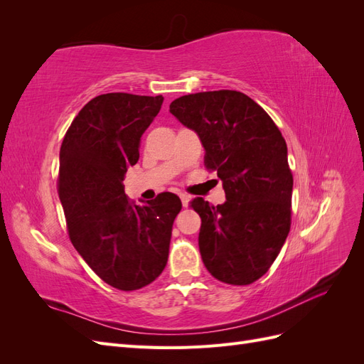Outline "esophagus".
Listing matches in <instances>:
<instances>
[{
	"label": "esophagus",
	"instance_id": "esophagus-1",
	"mask_svg": "<svg viewBox=\"0 0 364 364\" xmlns=\"http://www.w3.org/2000/svg\"><path fill=\"white\" fill-rule=\"evenodd\" d=\"M179 197H181V200H182V205L186 208V206H188L190 205V196L188 194H179Z\"/></svg>",
	"mask_w": 364,
	"mask_h": 364
}]
</instances>
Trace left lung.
Returning a JSON list of instances; mask_svg holds the SVG:
<instances>
[{
	"label": "left lung",
	"mask_w": 364,
	"mask_h": 364,
	"mask_svg": "<svg viewBox=\"0 0 364 364\" xmlns=\"http://www.w3.org/2000/svg\"><path fill=\"white\" fill-rule=\"evenodd\" d=\"M170 112L194 130L206 168L217 170L226 202H191L200 215L199 249L218 281L247 285L277 259L290 232L293 176L287 144L264 109L243 92L209 91L176 98Z\"/></svg>",
	"instance_id": "left-lung-1"
}]
</instances>
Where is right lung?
Here are the masks:
<instances>
[{
    "mask_svg": "<svg viewBox=\"0 0 364 364\" xmlns=\"http://www.w3.org/2000/svg\"><path fill=\"white\" fill-rule=\"evenodd\" d=\"M162 95L102 94L87 102L60 147L59 197L70 240L95 274L118 290H138L167 266L182 202L173 193L135 205L124 174L139 159L141 136Z\"/></svg>",
    "mask_w": 364,
    "mask_h": 364,
    "instance_id": "add662e5",
    "label": "right lung"
}]
</instances>
